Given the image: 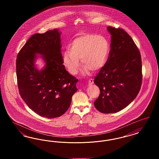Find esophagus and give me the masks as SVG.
<instances>
[{
	"label": "esophagus",
	"mask_w": 159,
	"mask_h": 159,
	"mask_svg": "<svg viewBox=\"0 0 159 159\" xmlns=\"http://www.w3.org/2000/svg\"><path fill=\"white\" fill-rule=\"evenodd\" d=\"M93 83V79H90L89 80V81H88L89 85H91V84H92Z\"/></svg>",
	"instance_id": "esophagus-1"
}]
</instances>
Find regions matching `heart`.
I'll list each match as a JSON object with an SVG mask.
<instances>
[{
    "label": "heart",
    "instance_id": "obj_1",
    "mask_svg": "<svg viewBox=\"0 0 159 159\" xmlns=\"http://www.w3.org/2000/svg\"><path fill=\"white\" fill-rule=\"evenodd\" d=\"M110 53V44L103 36L86 33L75 38L68 46V52L63 54L62 61L68 71L75 75L80 65L83 64L82 72L97 71L104 67Z\"/></svg>",
    "mask_w": 159,
    "mask_h": 159
}]
</instances>
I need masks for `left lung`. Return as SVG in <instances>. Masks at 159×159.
<instances>
[{"instance_id": "8db88e82", "label": "left lung", "mask_w": 159, "mask_h": 159, "mask_svg": "<svg viewBox=\"0 0 159 159\" xmlns=\"http://www.w3.org/2000/svg\"><path fill=\"white\" fill-rule=\"evenodd\" d=\"M111 49L106 64L95 77L100 90L94 106L102 113H117L135 98L142 84L141 54L133 39L122 29L108 27Z\"/></svg>"}]
</instances>
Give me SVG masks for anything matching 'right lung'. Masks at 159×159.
<instances>
[{
    "label": "right lung",
    "mask_w": 159,
    "mask_h": 159,
    "mask_svg": "<svg viewBox=\"0 0 159 159\" xmlns=\"http://www.w3.org/2000/svg\"><path fill=\"white\" fill-rule=\"evenodd\" d=\"M61 33L58 29L34 34L17 55L16 71L20 94L28 107L42 117H58L65 113L77 89L78 79L62 64ZM40 54L45 66L35 65Z\"/></svg>",
    "instance_id": "obj_1"
}]
</instances>
